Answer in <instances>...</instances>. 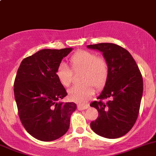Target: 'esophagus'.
I'll return each mask as SVG.
<instances>
[{"label": "esophagus", "instance_id": "esophagus-1", "mask_svg": "<svg viewBox=\"0 0 156 156\" xmlns=\"http://www.w3.org/2000/svg\"><path fill=\"white\" fill-rule=\"evenodd\" d=\"M88 105H81V104H78L77 106V107L79 110H83V109H86V108H88Z\"/></svg>", "mask_w": 156, "mask_h": 156}]
</instances>
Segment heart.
<instances>
[{
	"label": "heart",
	"instance_id": "b5f03b06",
	"mask_svg": "<svg viewBox=\"0 0 156 156\" xmlns=\"http://www.w3.org/2000/svg\"><path fill=\"white\" fill-rule=\"evenodd\" d=\"M69 62L73 72H82L81 82L84 84L71 87L68 91L69 96L72 101L85 103L94 94V87L100 89L106 84L109 75L108 61L92 52L80 50L71 56ZM72 70L64 62L58 66L56 75L63 87H69L72 83Z\"/></svg>",
	"mask_w": 156,
	"mask_h": 156
}]
</instances>
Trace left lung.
Instances as JSON below:
<instances>
[{"label": "left lung", "instance_id": "obj_1", "mask_svg": "<svg viewBox=\"0 0 156 156\" xmlns=\"http://www.w3.org/2000/svg\"><path fill=\"white\" fill-rule=\"evenodd\" d=\"M87 48L101 51L109 67L106 84L97 97L100 100L90 105L99 113L98 118L91 122L90 127L103 137H121L133 127L138 117L144 90L141 72L133 56L121 46L100 43ZM106 98V103L101 101Z\"/></svg>", "mask_w": 156, "mask_h": 156}]
</instances>
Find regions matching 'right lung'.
Wrapping results in <instances>:
<instances>
[{"label": "right lung", "instance_id": "1", "mask_svg": "<svg viewBox=\"0 0 156 156\" xmlns=\"http://www.w3.org/2000/svg\"><path fill=\"white\" fill-rule=\"evenodd\" d=\"M72 48L44 49L25 58L14 81L20 119L28 133L41 141H52L69 130L75 103H62L67 95L56 72Z\"/></svg>", "mask_w": 156, "mask_h": 156}]
</instances>
